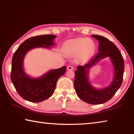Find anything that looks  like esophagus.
I'll return each instance as SVG.
<instances>
[{"label": "esophagus", "instance_id": "esophagus-1", "mask_svg": "<svg viewBox=\"0 0 134 134\" xmlns=\"http://www.w3.org/2000/svg\"><path fill=\"white\" fill-rule=\"evenodd\" d=\"M67 69L68 70H72L74 69V67L72 65H69V66H67Z\"/></svg>", "mask_w": 134, "mask_h": 134}]
</instances>
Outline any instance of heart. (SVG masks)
I'll return each mask as SVG.
<instances>
[{
  "instance_id": "1",
  "label": "heart",
  "mask_w": 134,
  "mask_h": 134,
  "mask_svg": "<svg viewBox=\"0 0 134 134\" xmlns=\"http://www.w3.org/2000/svg\"><path fill=\"white\" fill-rule=\"evenodd\" d=\"M95 45L92 40L80 38L66 43L64 46V51L67 55H74L79 54L77 59L84 62L93 55Z\"/></svg>"
}]
</instances>
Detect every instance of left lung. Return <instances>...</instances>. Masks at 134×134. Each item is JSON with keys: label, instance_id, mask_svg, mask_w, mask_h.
Listing matches in <instances>:
<instances>
[{"label": "left lung", "instance_id": "left-lung-1", "mask_svg": "<svg viewBox=\"0 0 134 134\" xmlns=\"http://www.w3.org/2000/svg\"><path fill=\"white\" fill-rule=\"evenodd\" d=\"M99 42V53L94 55L89 63L79 65L75 71L74 88L79 98L85 102L98 105L105 103L112 98L122 85L124 72V60L121 52L112 42L103 36L93 35ZM109 56L115 69L113 83L108 88L96 90L92 88L87 80V74L90 67L99 60Z\"/></svg>", "mask_w": 134, "mask_h": 134}]
</instances>
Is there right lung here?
I'll use <instances>...</instances> for the list:
<instances>
[{"instance_id":"obj_1","label":"right lung","mask_w":134,"mask_h":134,"mask_svg":"<svg viewBox=\"0 0 134 134\" xmlns=\"http://www.w3.org/2000/svg\"><path fill=\"white\" fill-rule=\"evenodd\" d=\"M54 35H38L29 38L20 45L13 54L10 79L16 90L22 98L31 102H40L54 93L58 79L66 71V66L52 70L40 78L32 79L25 73L22 67L24 56L29 49L54 45Z\"/></svg>"}]
</instances>
